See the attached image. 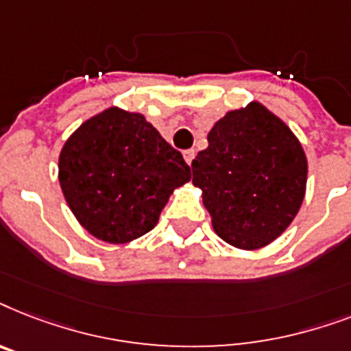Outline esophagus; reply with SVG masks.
Instances as JSON below:
<instances>
[{
	"label": "esophagus",
	"instance_id": "1",
	"mask_svg": "<svg viewBox=\"0 0 351 351\" xmlns=\"http://www.w3.org/2000/svg\"><path fill=\"white\" fill-rule=\"evenodd\" d=\"M183 158H184V161L189 162V165H192L193 158H195V150H184Z\"/></svg>",
	"mask_w": 351,
	"mask_h": 351
}]
</instances>
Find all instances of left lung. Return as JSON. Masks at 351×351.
<instances>
[{"label": "left lung", "instance_id": "left-lung-1", "mask_svg": "<svg viewBox=\"0 0 351 351\" xmlns=\"http://www.w3.org/2000/svg\"><path fill=\"white\" fill-rule=\"evenodd\" d=\"M192 173L215 234L235 248L257 250L276 241L301 208L308 161L287 123L252 101L212 127Z\"/></svg>", "mask_w": 351, "mask_h": 351}]
</instances>
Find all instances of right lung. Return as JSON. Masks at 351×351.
<instances>
[{
  "label": "right lung",
  "instance_id": "right-lung-1",
  "mask_svg": "<svg viewBox=\"0 0 351 351\" xmlns=\"http://www.w3.org/2000/svg\"><path fill=\"white\" fill-rule=\"evenodd\" d=\"M60 184L72 214L97 239L125 245L158 224L190 167L137 112L110 106L61 148Z\"/></svg>",
  "mask_w": 351,
  "mask_h": 351
}]
</instances>
